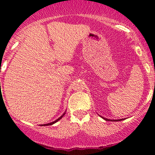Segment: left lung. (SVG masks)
I'll return each instance as SVG.
<instances>
[{"mask_svg": "<svg viewBox=\"0 0 155 155\" xmlns=\"http://www.w3.org/2000/svg\"><path fill=\"white\" fill-rule=\"evenodd\" d=\"M101 118H104V120H106V121H122V120H124V118H122V119H118V120H111V119H108V118H104V117L101 116Z\"/></svg>", "mask_w": 155, "mask_h": 155, "instance_id": "obj_1", "label": "left lung"}]
</instances>
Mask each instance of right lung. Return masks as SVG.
<instances>
[{"label": "right lung", "instance_id": "1", "mask_svg": "<svg viewBox=\"0 0 155 155\" xmlns=\"http://www.w3.org/2000/svg\"><path fill=\"white\" fill-rule=\"evenodd\" d=\"M65 112H66V111H65ZM65 112H64V114H63V115H61V117H59V118H58V119H57V120H55V121H52V122H51V123H48V124H42V125H41V126H48V125H51V124H54V123H56V122H57V121H59V120H61V118H62V117H63V116H64V115H65Z\"/></svg>", "mask_w": 155, "mask_h": 155}]
</instances>
